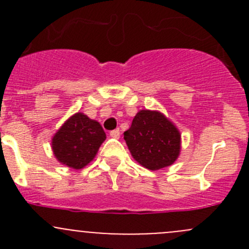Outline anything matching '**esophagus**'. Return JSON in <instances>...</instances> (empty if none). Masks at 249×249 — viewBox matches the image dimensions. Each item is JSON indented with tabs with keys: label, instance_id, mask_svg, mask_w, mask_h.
Masks as SVG:
<instances>
[{
	"label": "esophagus",
	"instance_id": "1",
	"mask_svg": "<svg viewBox=\"0 0 249 249\" xmlns=\"http://www.w3.org/2000/svg\"><path fill=\"white\" fill-rule=\"evenodd\" d=\"M110 137H113V139H119L120 137V130L119 129H115V130H112V131L109 132Z\"/></svg>",
	"mask_w": 249,
	"mask_h": 249
}]
</instances>
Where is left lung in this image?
Segmentation results:
<instances>
[{
  "instance_id": "obj_1",
  "label": "left lung",
  "mask_w": 249,
  "mask_h": 249,
  "mask_svg": "<svg viewBox=\"0 0 249 249\" xmlns=\"http://www.w3.org/2000/svg\"><path fill=\"white\" fill-rule=\"evenodd\" d=\"M124 140L134 159L152 171L170 166L179 155V131L155 110H140L124 132Z\"/></svg>"
}]
</instances>
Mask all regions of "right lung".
<instances>
[{
  "label": "right lung",
  "mask_w": 249,
  "mask_h": 249,
  "mask_svg": "<svg viewBox=\"0 0 249 249\" xmlns=\"http://www.w3.org/2000/svg\"><path fill=\"white\" fill-rule=\"evenodd\" d=\"M105 140L106 134L100 123L76 113L55 134L52 147L61 164L79 170L94 159Z\"/></svg>",
  "instance_id": "add662e5"
}]
</instances>
